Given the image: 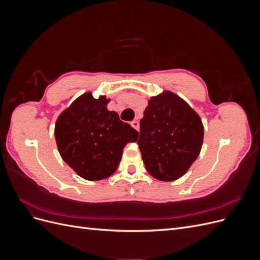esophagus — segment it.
<instances>
[{
  "label": "esophagus",
  "instance_id": "1",
  "mask_svg": "<svg viewBox=\"0 0 260 260\" xmlns=\"http://www.w3.org/2000/svg\"><path fill=\"white\" fill-rule=\"evenodd\" d=\"M131 125L133 128H135L136 130H139V121L138 120H133L132 122H131Z\"/></svg>",
  "mask_w": 260,
  "mask_h": 260
}]
</instances>
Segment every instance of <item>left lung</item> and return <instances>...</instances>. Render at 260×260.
<instances>
[{
	"instance_id": "1",
	"label": "left lung",
	"mask_w": 260,
	"mask_h": 260,
	"mask_svg": "<svg viewBox=\"0 0 260 260\" xmlns=\"http://www.w3.org/2000/svg\"><path fill=\"white\" fill-rule=\"evenodd\" d=\"M203 139L200 116L180 96L166 91L148 101L138 144L152 177L161 181L182 177L199 157Z\"/></svg>"
}]
</instances>
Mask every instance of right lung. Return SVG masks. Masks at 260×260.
Instances as JSON below:
<instances>
[{
	"label": "right lung",
	"instance_id": "right-lung-1",
	"mask_svg": "<svg viewBox=\"0 0 260 260\" xmlns=\"http://www.w3.org/2000/svg\"><path fill=\"white\" fill-rule=\"evenodd\" d=\"M106 96L82 94L55 123V140L61 158L85 180L108 178L120 162L123 147L136 142L139 132L109 112Z\"/></svg>",
	"mask_w": 260,
	"mask_h": 260
}]
</instances>
